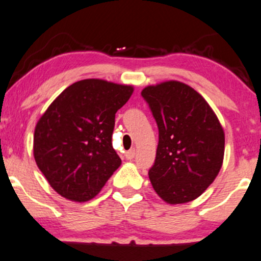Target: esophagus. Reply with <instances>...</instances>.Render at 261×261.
<instances>
[{
  "label": "esophagus",
  "mask_w": 261,
  "mask_h": 261,
  "mask_svg": "<svg viewBox=\"0 0 261 261\" xmlns=\"http://www.w3.org/2000/svg\"><path fill=\"white\" fill-rule=\"evenodd\" d=\"M135 154H136V150H135L134 148H131L130 150H127V152L125 153V156H126V159H128V161H131V159H134Z\"/></svg>",
  "instance_id": "esophagus-1"
}]
</instances>
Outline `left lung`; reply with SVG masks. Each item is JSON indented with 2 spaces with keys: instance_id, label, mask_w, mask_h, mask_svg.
Returning a JSON list of instances; mask_svg holds the SVG:
<instances>
[{
  "instance_id": "left-lung-1",
  "label": "left lung",
  "mask_w": 261,
  "mask_h": 261,
  "mask_svg": "<svg viewBox=\"0 0 261 261\" xmlns=\"http://www.w3.org/2000/svg\"><path fill=\"white\" fill-rule=\"evenodd\" d=\"M159 130L150 184L169 204L198 198L220 171L225 153V133L205 99L188 85L164 81L144 87Z\"/></svg>"
}]
</instances>
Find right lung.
Listing matches in <instances>:
<instances>
[{
  "label": "right lung",
  "instance_id": "1",
  "mask_svg": "<svg viewBox=\"0 0 261 261\" xmlns=\"http://www.w3.org/2000/svg\"><path fill=\"white\" fill-rule=\"evenodd\" d=\"M134 92L130 85L100 79L68 86L39 119L34 158L58 194L87 202L121 164L112 146L115 113Z\"/></svg>",
  "mask_w": 261,
  "mask_h": 261
}]
</instances>
